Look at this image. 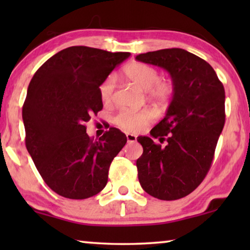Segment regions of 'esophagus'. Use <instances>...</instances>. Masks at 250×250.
I'll return each mask as SVG.
<instances>
[{
    "mask_svg": "<svg viewBox=\"0 0 250 250\" xmlns=\"http://www.w3.org/2000/svg\"><path fill=\"white\" fill-rule=\"evenodd\" d=\"M126 140H128V142H135L137 141V137L132 133H126Z\"/></svg>",
    "mask_w": 250,
    "mask_h": 250,
    "instance_id": "obj_1",
    "label": "esophagus"
}]
</instances>
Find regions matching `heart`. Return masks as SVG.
Segmentation results:
<instances>
[{
	"label": "heart",
	"instance_id": "1",
	"mask_svg": "<svg viewBox=\"0 0 250 250\" xmlns=\"http://www.w3.org/2000/svg\"><path fill=\"white\" fill-rule=\"evenodd\" d=\"M125 78L135 86L147 91L149 98L158 104H166L171 99L174 91L172 83L167 80H161L160 74L154 67L133 62L125 69ZM116 91V77L109 75L103 80L99 86L100 98L104 104H110L113 100ZM155 118V112L151 109H145L141 111H126L122 110L112 118L113 124L128 132H140Z\"/></svg>",
	"mask_w": 250,
	"mask_h": 250
}]
</instances>
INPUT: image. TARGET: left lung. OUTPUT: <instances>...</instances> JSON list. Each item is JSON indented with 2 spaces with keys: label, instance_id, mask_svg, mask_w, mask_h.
Here are the masks:
<instances>
[{
  "label": "left lung",
  "instance_id": "8db88e82",
  "mask_svg": "<svg viewBox=\"0 0 250 250\" xmlns=\"http://www.w3.org/2000/svg\"><path fill=\"white\" fill-rule=\"evenodd\" d=\"M170 73L174 87L166 117L138 137L143 153L137 160L139 182L151 196L174 201L192 193L208 173L225 125V89L208 62L182 48L135 57Z\"/></svg>",
  "mask_w": 250,
  "mask_h": 250
}]
</instances>
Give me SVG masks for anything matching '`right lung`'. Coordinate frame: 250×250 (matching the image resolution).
Masks as SVG:
<instances>
[{
	"label": "right lung",
	"mask_w": 250,
	"mask_h": 250,
	"mask_svg": "<svg viewBox=\"0 0 250 250\" xmlns=\"http://www.w3.org/2000/svg\"><path fill=\"white\" fill-rule=\"evenodd\" d=\"M129 56L71 46L33 76L22 110L25 145L44 182L58 195L84 200L107 184L110 164L126 137L110 128L94 140L84 124L104 107L100 83Z\"/></svg>",
	"instance_id": "add662e5"
}]
</instances>
